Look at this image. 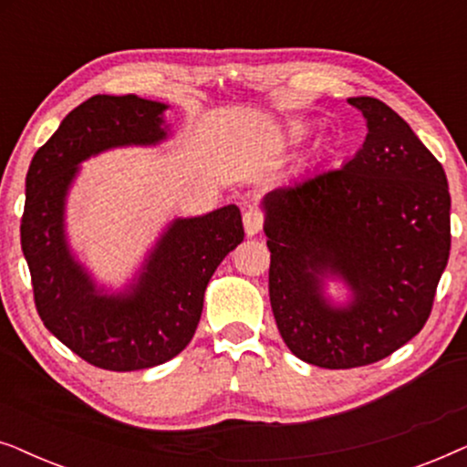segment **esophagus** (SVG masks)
Here are the masks:
<instances>
[{"instance_id":"1","label":"esophagus","mask_w":467,"mask_h":467,"mask_svg":"<svg viewBox=\"0 0 467 467\" xmlns=\"http://www.w3.org/2000/svg\"><path fill=\"white\" fill-rule=\"evenodd\" d=\"M264 221H265V216H264V213H261V210L248 208L244 216H242L246 235H257L261 232V227H264Z\"/></svg>"}]
</instances>
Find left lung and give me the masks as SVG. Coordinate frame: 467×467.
Here are the masks:
<instances>
[{
	"mask_svg": "<svg viewBox=\"0 0 467 467\" xmlns=\"http://www.w3.org/2000/svg\"><path fill=\"white\" fill-rule=\"evenodd\" d=\"M348 104L368 120L359 152L264 197L278 331L293 355L327 369L369 366L412 340L451 253L442 165L380 99ZM325 277L345 280L347 306L324 297Z\"/></svg>",
	"mask_w": 467,
	"mask_h": 467,
	"instance_id": "8db88e82",
	"label": "left lung"
}]
</instances>
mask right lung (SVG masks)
Listing matches in <instances>:
<instances>
[{
	"instance_id": "right-lung-1",
	"label": "right lung",
	"mask_w": 467,
	"mask_h": 467,
	"mask_svg": "<svg viewBox=\"0 0 467 467\" xmlns=\"http://www.w3.org/2000/svg\"><path fill=\"white\" fill-rule=\"evenodd\" d=\"M165 104L138 95H93L74 108L31 159L25 181L21 246L37 315L57 340L95 368L133 372L161 366L187 347L203 293L227 253L244 240L238 206L176 219L130 289L106 296L72 257L66 195L78 163L114 146L168 138Z\"/></svg>"
}]
</instances>
